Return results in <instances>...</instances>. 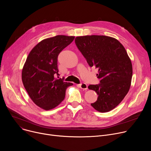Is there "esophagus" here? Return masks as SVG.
<instances>
[{"label":"esophagus","mask_w":151,"mask_h":151,"mask_svg":"<svg viewBox=\"0 0 151 151\" xmlns=\"http://www.w3.org/2000/svg\"><path fill=\"white\" fill-rule=\"evenodd\" d=\"M78 86L79 87H80V88L81 89H83V90H87V89H88V85H87L86 83H81V84H78Z\"/></svg>","instance_id":"esophagus-1"}]
</instances>
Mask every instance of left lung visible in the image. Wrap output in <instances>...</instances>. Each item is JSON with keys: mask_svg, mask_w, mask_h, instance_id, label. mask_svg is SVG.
<instances>
[{"mask_svg": "<svg viewBox=\"0 0 151 151\" xmlns=\"http://www.w3.org/2000/svg\"><path fill=\"white\" fill-rule=\"evenodd\" d=\"M75 43L91 67L99 71V84L88 86L98 95L91 106L100 113L115 108L127 94L131 85L132 62L117 39L105 35L76 37Z\"/></svg>", "mask_w": 151, "mask_h": 151, "instance_id": "obj_1", "label": "left lung"}]
</instances>
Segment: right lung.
Wrapping results in <instances>:
<instances>
[{"mask_svg":"<svg viewBox=\"0 0 151 151\" xmlns=\"http://www.w3.org/2000/svg\"><path fill=\"white\" fill-rule=\"evenodd\" d=\"M74 36L57 35L43 40L29 52L22 70V81L34 104L45 110L58 106L73 83L57 79L58 57L73 41Z\"/></svg>","mask_w":151,"mask_h":151,"instance_id":"obj_1","label":"right lung"}]
</instances>
